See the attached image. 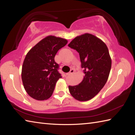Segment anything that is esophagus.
<instances>
[{"label":"esophagus","instance_id":"obj_1","mask_svg":"<svg viewBox=\"0 0 135 135\" xmlns=\"http://www.w3.org/2000/svg\"><path fill=\"white\" fill-rule=\"evenodd\" d=\"M74 72H75V70H74V69H71V70H70V72L67 74V75L70 76L71 75H72V74H73Z\"/></svg>","mask_w":135,"mask_h":135}]
</instances>
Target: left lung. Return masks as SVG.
I'll return each mask as SVG.
<instances>
[{"label": "left lung", "mask_w": 135, "mask_h": 135, "mask_svg": "<svg viewBox=\"0 0 135 135\" xmlns=\"http://www.w3.org/2000/svg\"><path fill=\"white\" fill-rule=\"evenodd\" d=\"M68 46L79 54L85 76L78 85L69 86V91L79 101H87L97 94L107 82L111 67V60L107 46L90 33L77 36Z\"/></svg>", "instance_id": "8db88e82"}]
</instances>
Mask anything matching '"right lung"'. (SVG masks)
<instances>
[{
	"label": "right lung",
	"instance_id": "right-lung-1",
	"mask_svg": "<svg viewBox=\"0 0 135 135\" xmlns=\"http://www.w3.org/2000/svg\"><path fill=\"white\" fill-rule=\"evenodd\" d=\"M67 42L66 39L49 36L27 54L22 67L21 78L25 89L31 97L44 100L52 95L57 81L62 77L54 57Z\"/></svg>",
	"mask_w": 135,
	"mask_h": 135
}]
</instances>
